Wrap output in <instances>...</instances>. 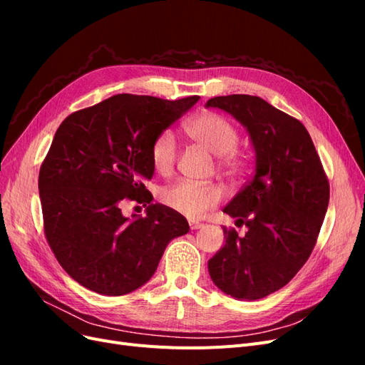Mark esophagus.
Instances as JSON below:
<instances>
[{"mask_svg":"<svg viewBox=\"0 0 365 365\" xmlns=\"http://www.w3.org/2000/svg\"><path fill=\"white\" fill-rule=\"evenodd\" d=\"M189 225H190V230H200L202 227L201 222H195V220H189Z\"/></svg>","mask_w":365,"mask_h":365,"instance_id":"1","label":"esophagus"}]
</instances>
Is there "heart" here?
Segmentation results:
<instances>
[{
  "label": "heart",
  "mask_w": 365,
  "mask_h": 365,
  "mask_svg": "<svg viewBox=\"0 0 365 365\" xmlns=\"http://www.w3.org/2000/svg\"><path fill=\"white\" fill-rule=\"evenodd\" d=\"M185 132L197 145L215 155H222L220 165L228 172L242 169L240 153L235 149L239 140L237 129L230 120L216 113H202L185 123ZM152 165L160 175H169L178 160V141L172 130H163L150 148ZM222 200V190L213 184L178 181L161 192V201L173 212L190 219L201 217Z\"/></svg>",
  "instance_id": "obj_1"
}]
</instances>
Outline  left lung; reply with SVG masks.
<instances>
[{
  "label": "left lung",
  "mask_w": 365,
  "mask_h": 365,
  "mask_svg": "<svg viewBox=\"0 0 365 365\" xmlns=\"http://www.w3.org/2000/svg\"><path fill=\"white\" fill-rule=\"evenodd\" d=\"M207 108L233 115L248 132L252 180L224 213L245 236L224 228L225 245L208 260L213 283L236 300H259L292 280L311 256L329 205V181L306 128L263 98L213 97Z\"/></svg>",
  "instance_id": "left-lung-1"
}]
</instances>
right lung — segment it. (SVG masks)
I'll return each instance as SVG.
<instances>
[{"mask_svg": "<svg viewBox=\"0 0 365 365\" xmlns=\"http://www.w3.org/2000/svg\"><path fill=\"white\" fill-rule=\"evenodd\" d=\"M200 101L117 94L73 113L54 134L39 170L43 230L61 267L86 289L125 295L150 280L169 242L189 222L161 204L152 143ZM126 199L145 203V218L120 213Z\"/></svg>", "mask_w": 365, "mask_h": 365, "instance_id": "obj_1", "label": "right lung"}]
</instances>
